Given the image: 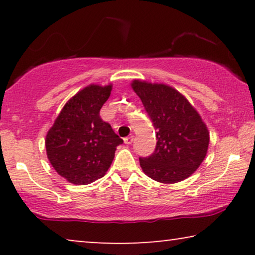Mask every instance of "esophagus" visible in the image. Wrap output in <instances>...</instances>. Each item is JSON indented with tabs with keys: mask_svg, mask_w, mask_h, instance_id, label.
<instances>
[{
	"mask_svg": "<svg viewBox=\"0 0 255 255\" xmlns=\"http://www.w3.org/2000/svg\"><path fill=\"white\" fill-rule=\"evenodd\" d=\"M133 135H130V137H127V138H124V142L127 145H131L132 142H133Z\"/></svg>",
	"mask_w": 255,
	"mask_h": 255,
	"instance_id": "34e87169",
	"label": "esophagus"
}]
</instances>
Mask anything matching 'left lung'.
Here are the masks:
<instances>
[{
  "instance_id": "8db88e82",
  "label": "left lung",
  "mask_w": 255,
  "mask_h": 255,
  "mask_svg": "<svg viewBox=\"0 0 255 255\" xmlns=\"http://www.w3.org/2000/svg\"><path fill=\"white\" fill-rule=\"evenodd\" d=\"M131 87L156 131L154 152L147 158H139L142 172L161 183L186 180L207 155L210 140L207 125L173 87L140 80H133Z\"/></svg>"
}]
</instances>
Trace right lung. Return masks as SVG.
Wrapping results in <instances>:
<instances>
[{
    "label": "right lung",
    "instance_id": "right-lung-1",
    "mask_svg": "<svg viewBox=\"0 0 255 255\" xmlns=\"http://www.w3.org/2000/svg\"><path fill=\"white\" fill-rule=\"evenodd\" d=\"M113 85H89L75 94L59 114L45 139L47 158L59 175L73 184H89L106 175L123 142L100 110Z\"/></svg>",
    "mask_w": 255,
    "mask_h": 255
}]
</instances>
